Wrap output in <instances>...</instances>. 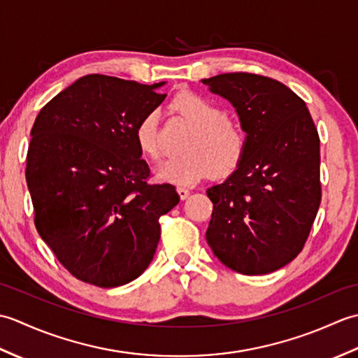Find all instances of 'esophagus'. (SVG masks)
I'll list each match as a JSON object with an SVG mask.
<instances>
[{
    "instance_id": "obj_1",
    "label": "esophagus",
    "mask_w": 358,
    "mask_h": 358,
    "mask_svg": "<svg viewBox=\"0 0 358 358\" xmlns=\"http://www.w3.org/2000/svg\"><path fill=\"white\" fill-rule=\"evenodd\" d=\"M177 192H178V195H180V199L181 200H186L187 196H189V194H191V191H189L187 187H177Z\"/></svg>"
}]
</instances>
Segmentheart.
<instances>
[{"mask_svg":"<svg viewBox=\"0 0 358 358\" xmlns=\"http://www.w3.org/2000/svg\"><path fill=\"white\" fill-rule=\"evenodd\" d=\"M172 109L194 131L183 144V152L158 169V177L178 185H194L212 172L224 177L237 169L248 146V134L238 120L224 115L209 98L183 92L173 98ZM135 140L144 155L159 162L163 157L157 112H148L135 127Z\"/></svg>","mask_w":358,"mask_h":358,"instance_id":"obj_1","label":"heart"}]
</instances>
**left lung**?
<instances>
[{
	"mask_svg": "<svg viewBox=\"0 0 358 358\" xmlns=\"http://www.w3.org/2000/svg\"><path fill=\"white\" fill-rule=\"evenodd\" d=\"M237 109L248 146L214 203L206 240L227 268L263 275L301 252L322 201L320 138L306 103L283 83L235 72L203 80Z\"/></svg>",
	"mask_w": 358,
	"mask_h": 358,
	"instance_id": "1",
	"label": "left lung"
}]
</instances>
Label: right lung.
I'll list each match as a JSON object with an SVG mask.
<instances>
[{"label": "right lung", "instance_id": "right-lung-1", "mask_svg": "<svg viewBox=\"0 0 358 358\" xmlns=\"http://www.w3.org/2000/svg\"><path fill=\"white\" fill-rule=\"evenodd\" d=\"M164 83L81 77L44 106L34 123L26 181L35 226L75 278L117 287L148 268L159 217L177 206L172 185L149 183L135 127L163 103Z\"/></svg>", "mask_w": 358, "mask_h": 358}]
</instances>
